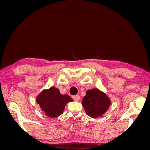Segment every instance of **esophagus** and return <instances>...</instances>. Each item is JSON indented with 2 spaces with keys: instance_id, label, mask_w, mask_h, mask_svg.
<instances>
[{
  "instance_id": "obj_1",
  "label": "esophagus",
  "mask_w": 150,
  "mask_h": 150,
  "mask_svg": "<svg viewBox=\"0 0 150 150\" xmlns=\"http://www.w3.org/2000/svg\"><path fill=\"white\" fill-rule=\"evenodd\" d=\"M72 98H73V99L74 101H79L80 99V96H79V95H75V96H72Z\"/></svg>"
}]
</instances>
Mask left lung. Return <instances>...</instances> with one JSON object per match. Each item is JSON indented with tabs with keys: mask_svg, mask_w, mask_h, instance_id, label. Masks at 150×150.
Wrapping results in <instances>:
<instances>
[{
	"mask_svg": "<svg viewBox=\"0 0 150 150\" xmlns=\"http://www.w3.org/2000/svg\"><path fill=\"white\" fill-rule=\"evenodd\" d=\"M86 114L93 118L103 115L110 107L111 101L106 94L98 89H92L86 92L82 101Z\"/></svg>",
	"mask_w": 150,
	"mask_h": 150,
	"instance_id": "left-lung-1",
	"label": "left lung"
}]
</instances>
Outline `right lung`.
<instances>
[{
	"label": "right lung",
	"mask_w": 150,
	"mask_h": 150,
	"mask_svg": "<svg viewBox=\"0 0 150 150\" xmlns=\"http://www.w3.org/2000/svg\"><path fill=\"white\" fill-rule=\"evenodd\" d=\"M72 101L73 99L70 96L61 94L59 89L54 87L42 91L36 99L42 111L51 117H56L62 114L67 103Z\"/></svg>",
	"instance_id": "obj_1"
}]
</instances>
